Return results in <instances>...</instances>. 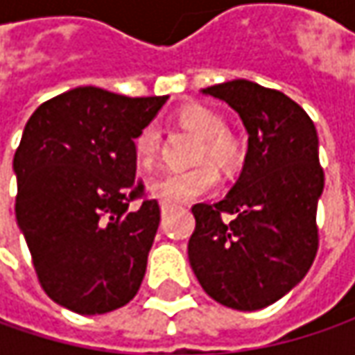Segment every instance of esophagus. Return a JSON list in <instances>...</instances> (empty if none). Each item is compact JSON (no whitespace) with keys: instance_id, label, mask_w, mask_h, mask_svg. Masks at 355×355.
I'll return each mask as SVG.
<instances>
[{"instance_id":"1","label":"esophagus","mask_w":355,"mask_h":355,"mask_svg":"<svg viewBox=\"0 0 355 355\" xmlns=\"http://www.w3.org/2000/svg\"><path fill=\"white\" fill-rule=\"evenodd\" d=\"M168 215V207H162V217H166Z\"/></svg>"}]
</instances>
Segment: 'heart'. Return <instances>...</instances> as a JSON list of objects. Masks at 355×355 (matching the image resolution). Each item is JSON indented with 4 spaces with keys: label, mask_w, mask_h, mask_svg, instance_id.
I'll list each match as a JSON object with an SVG mask.
<instances>
[{
    "label": "heart",
    "mask_w": 355,
    "mask_h": 355,
    "mask_svg": "<svg viewBox=\"0 0 355 355\" xmlns=\"http://www.w3.org/2000/svg\"><path fill=\"white\" fill-rule=\"evenodd\" d=\"M178 120L185 128H189L191 132H196L199 138H203L199 159L207 157L213 166L221 170H229L237 162V144L227 136L225 120L215 110L201 104H189L178 112ZM134 152H136V159L140 168H152L159 152V130L154 124L138 132L134 140ZM215 185H217V173L213 171V168L201 164L189 170L159 171L148 182V191L162 205L180 207L211 191Z\"/></svg>",
    "instance_id": "1"
}]
</instances>
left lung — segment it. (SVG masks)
Returning <instances> with one entry per match:
<instances>
[{
  "instance_id": "left-lung-1",
  "label": "left lung",
  "mask_w": 355,
  "mask_h": 355,
  "mask_svg": "<svg viewBox=\"0 0 355 355\" xmlns=\"http://www.w3.org/2000/svg\"><path fill=\"white\" fill-rule=\"evenodd\" d=\"M201 92L237 112L249 146L225 198L193 205L189 265L219 304L261 310L306 277L318 251L316 209L324 191L318 134L280 90L235 78ZM223 211L234 215L229 224L220 219Z\"/></svg>"
}]
</instances>
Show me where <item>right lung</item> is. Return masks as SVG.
Wrapping results in <instances>:
<instances>
[{
	"label": "right lung",
	"mask_w": 355,
	"mask_h": 355,
	"mask_svg": "<svg viewBox=\"0 0 355 355\" xmlns=\"http://www.w3.org/2000/svg\"><path fill=\"white\" fill-rule=\"evenodd\" d=\"M166 101L78 87L25 124L13 157L17 225L43 291L76 314L116 310L142 284L159 205L136 203L134 140Z\"/></svg>",
	"instance_id": "1"
}]
</instances>
